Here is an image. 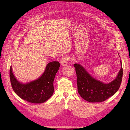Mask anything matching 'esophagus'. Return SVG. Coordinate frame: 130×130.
Segmentation results:
<instances>
[{
	"mask_svg": "<svg viewBox=\"0 0 130 130\" xmlns=\"http://www.w3.org/2000/svg\"><path fill=\"white\" fill-rule=\"evenodd\" d=\"M68 61V57H67V56H64L62 57L60 59L61 64L63 66H66L67 64Z\"/></svg>",
	"mask_w": 130,
	"mask_h": 130,
	"instance_id": "34e87169",
	"label": "esophagus"
}]
</instances>
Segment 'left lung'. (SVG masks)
Returning <instances> with one entry per match:
<instances>
[{"label": "left lung", "instance_id": "obj_1", "mask_svg": "<svg viewBox=\"0 0 130 130\" xmlns=\"http://www.w3.org/2000/svg\"><path fill=\"white\" fill-rule=\"evenodd\" d=\"M121 63V61H120ZM122 66V64H121ZM76 83L79 94L89 102L106 101L116 93L120 86L123 69L121 68L116 79L109 84H104L93 78L82 66L75 63Z\"/></svg>", "mask_w": 130, "mask_h": 130}]
</instances>
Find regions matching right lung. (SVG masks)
Returning <instances> with one entry per match:
<instances>
[{"label": "right lung", "instance_id": "right-lung-1", "mask_svg": "<svg viewBox=\"0 0 130 130\" xmlns=\"http://www.w3.org/2000/svg\"><path fill=\"white\" fill-rule=\"evenodd\" d=\"M60 63L51 62L39 79L23 84L17 81L10 68V79L13 90L21 99L31 103H42L50 99L54 91V81Z\"/></svg>", "mask_w": 130, "mask_h": 130}]
</instances>
